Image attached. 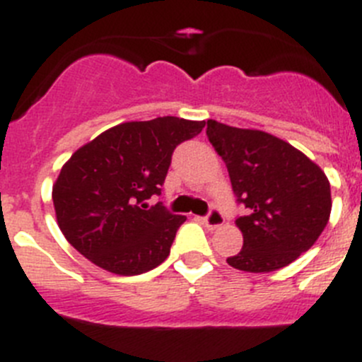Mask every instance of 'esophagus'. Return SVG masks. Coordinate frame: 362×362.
<instances>
[{"mask_svg":"<svg viewBox=\"0 0 362 362\" xmlns=\"http://www.w3.org/2000/svg\"><path fill=\"white\" fill-rule=\"evenodd\" d=\"M223 221H225L223 214H221L218 209H211L209 214L204 218V223H206V227H209V228L221 227V225H223Z\"/></svg>","mask_w":362,"mask_h":362,"instance_id":"34e87169","label":"esophagus"}]
</instances>
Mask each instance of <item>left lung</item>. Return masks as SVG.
Segmentation results:
<instances>
[{"label": "left lung", "instance_id": "1", "mask_svg": "<svg viewBox=\"0 0 362 362\" xmlns=\"http://www.w3.org/2000/svg\"><path fill=\"white\" fill-rule=\"evenodd\" d=\"M206 134L227 165L238 202L248 209L235 220L243 248L228 257V266L269 273L294 262L329 221L331 185L324 170L267 132L207 119Z\"/></svg>", "mask_w": 362, "mask_h": 362}]
</instances>
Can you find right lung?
Returning <instances> with one entry per match:
<instances>
[{"mask_svg":"<svg viewBox=\"0 0 362 362\" xmlns=\"http://www.w3.org/2000/svg\"><path fill=\"white\" fill-rule=\"evenodd\" d=\"M206 121L174 116L109 128L78 148L52 186L56 220L66 241L95 266L134 276L169 257L186 220L162 204L142 200L162 193L173 153Z\"/></svg>","mask_w":362,"mask_h":362,"instance_id":"1","label":"right lung"}]
</instances>
